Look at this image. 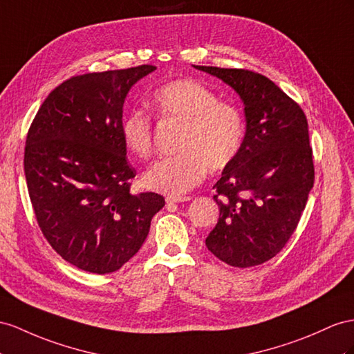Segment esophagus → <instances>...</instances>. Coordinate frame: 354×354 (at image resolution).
<instances>
[{
    "instance_id": "obj_1",
    "label": "esophagus",
    "mask_w": 354,
    "mask_h": 354,
    "mask_svg": "<svg viewBox=\"0 0 354 354\" xmlns=\"http://www.w3.org/2000/svg\"><path fill=\"white\" fill-rule=\"evenodd\" d=\"M192 201V197L188 196H167L166 202L167 203H183V202H188Z\"/></svg>"
}]
</instances>
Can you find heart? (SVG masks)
Instances as JSON below:
<instances>
[{"label": "heart", "mask_w": 354, "mask_h": 354, "mask_svg": "<svg viewBox=\"0 0 354 354\" xmlns=\"http://www.w3.org/2000/svg\"><path fill=\"white\" fill-rule=\"evenodd\" d=\"M149 104L162 120L184 124V129L176 143L178 156L157 161L143 174L142 184L148 189L183 196L202 183L206 170H221L236 158L245 133L242 113L233 104L218 102L203 84L194 79L171 80L151 95ZM120 130L124 147L134 157L151 156L148 115L140 111L127 113Z\"/></svg>", "instance_id": "heart-1"}]
</instances>
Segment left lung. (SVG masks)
<instances>
[{
	"mask_svg": "<svg viewBox=\"0 0 354 354\" xmlns=\"http://www.w3.org/2000/svg\"><path fill=\"white\" fill-rule=\"evenodd\" d=\"M194 68L236 91L245 113L241 151L214 185L220 218L205 243L230 266H257L283 250L314 184L306 116L266 76L241 68Z\"/></svg>",
	"mask_w": 354,
	"mask_h": 354,
	"instance_id": "1",
	"label": "left lung"
}]
</instances>
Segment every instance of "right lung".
<instances>
[{
    "label": "right lung",
    "mask_w": 354,
    "mask_h": 354,
    "mask_svg": "<svg viewBox=\"0 0 354 354\" xmlns=\"http://www.w3.org/2000/svg\"><path fill=\"white\" fill-rule=\"evenodd\" d=\"M157 67L71 77L44 100L26 136L24 169L44 238L73 266L111 274L147 239L165 197L130 193L136 170L121 139L133 85Z\"/></svg>",
    "instance_id": "1"
}]
</instances>
